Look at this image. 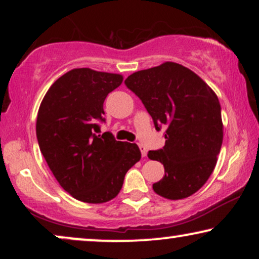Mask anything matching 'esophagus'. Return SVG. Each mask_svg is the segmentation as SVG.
<instances>
[{"label": "esophagus", "mask_w": 259, "mask_h": 259, "mask_svg": "<svg viewBox=\"0 0 259 259\" xmlns=\"http://www.w3.org/2000/svg\"><path fill=\"white\" fill-rule=\"evenodd\" d=\"M140 151H141V156L142 157H146V154H147L146 147H144V146H141V145H140Z\"/></svg>", "instance_id": "esophagus-1"}]
</instances>
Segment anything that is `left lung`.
I'll return each mask as SVG.
<instances>
[{
    "instance_id": "obj_1",
    "label": "left lung",
    "mask_w": 259,
    "mask_h": 259,
    "mask_svg": "<svg viewBox=\"0 0 259 259\" xmlns=\"http://www.w3.org/2000/svg\"><path fill=\"white\" fill-rule=\"evenodd\" d=\"M124 84L144 103L157 132L165 129L164 146L147 154L164 165L154 192L169 200L195 194L210 177L221 152L223 123L217 95L197 74L173 62L134 73Z\"/></svg>"
}]
</instances>
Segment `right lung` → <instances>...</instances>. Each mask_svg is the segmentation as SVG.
I'll return each mask as SVG.
<instances>
[{
	"instance_id": "add662e5",
	"label": "right lung",
	"mask_w": 259,
	"mask_h": 259,
	"mask_svg": "<svg viewBox=\"0 0 259 259\" xmlns=\"http://www.w3.org/2000/svg\"><path fill=\"white\" fill-rule=\"evenodd\" d=\"M121 81L119 74L73 69L53 82L38 109L41 153L59 185L86 203L114 198L141 158L136 144L117 141L109 132L100 135L103 103Z\"/></svg>"
}]
</instances>
